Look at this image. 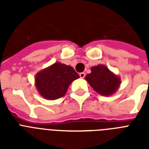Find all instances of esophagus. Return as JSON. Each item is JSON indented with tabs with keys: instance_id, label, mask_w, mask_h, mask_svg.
Returning a JSON list of instances; mask_svg holds the SVG:
<instances>
[{
	"instance_id": "1",
	"label": "esophagus",
	"mask_w": 149,
	"mask_h": 149,
	"mask_svg": "<svg viewBox=\"0 0 149 149\" xmlns=\"http://www.w3.org/2000/svg\"><path fill=\"white\" fill-rule=\"evenodd\" d=\"M85 76H86V73L85 72H80L79 73V77H80V78H82V79H84V77H85Z\"/></svg>"
}]
</instances>
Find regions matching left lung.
I'll list each match as a JSON object with an SVG mask.
<instances>
[{"label":"left lung","mask_w":149,"mask_h":149,"mask_svg":"<svg viewBox=\"0 0 149 149\" xmlns=\"http://www.w3.org/2000/svg\"><path fill=\"white\" fill-rule=\"evenodd\" d=\"M85 79L94 91L104 96L111 95L120 84V79L103 65L91 68V73Z\"/></svg>","instance_id":"left-lung-1"}]
</instances>
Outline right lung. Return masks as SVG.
<instances>
[{
    "instance_id": "add662e5",
    "label": "right lung",
    "mask_w": 149,
    "mask_h": 149,
    "mask_svg": "<svg viewBox=\"0 0 149 149\" xmlns=\"http://www.w3.org/2000/svg\"><path fill=\"white\" fill-rule=\"evenodd\" d=\"M79 77L72 67L56 63L38 72L36 77V86L44 98L56 100L65 95L70 84Z\"/></svg>"
}]
</instances>
